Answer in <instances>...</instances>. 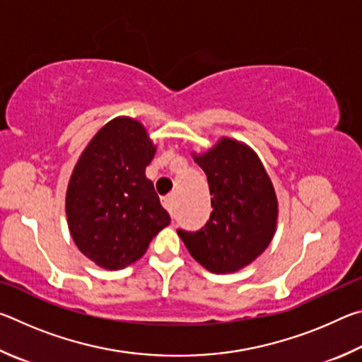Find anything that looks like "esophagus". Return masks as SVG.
I'll list each match as a JSON object with an SVG mask.
<instances>
[{"label": "esophagus", "instance_id": "obj_1", "mask_svg": "<svg viewBox=\"0 0 362 362\" xmlns=\"http://www.w3.org/2000/svg\"><path fill=\"white\" fill-rule=\"evenodd\" d=\"M163 206L170 212V216H174V194H168L163 198Z\"/></svg>", "mask_w": 362, "mask_h": 362}]
</instances>
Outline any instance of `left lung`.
Instances as JSON below:
<instances>
[{"instance_id": "left-lung-1", "label": "left lung", "mask_w": 362, "mask_h": 362, "mask_svg": "<svg viewBox=\"0 0 362 362\" xmlns=\"http://www.w3.org/2000/svg\"><path fill=\"white\" fill-rule=\"evenodd\" d=\"M212 212L198 231L177 230L188 252L212 273H233L252 263L272 243L278 220L273 183L255 153L223 137L204 155Z\"/></svg>"}]
</instances>
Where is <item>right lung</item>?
<instances>
[{"label": "right lung", "instance_id": "1", "mask_svg": "<svg viewBox=\"0 0 362 362\" xmlns=\"http://www.w3.org/2000/svg\"><path fill=\"white\" fill-rule=\"evenodd\" d=\"M156 146L137 119L119 116L95 134L66 188L69 228L97 265L119 269L137 262L170 222L145 168Z\"/></svg>", "mask_w": 362, "mask_h": 362}]
</instances>
